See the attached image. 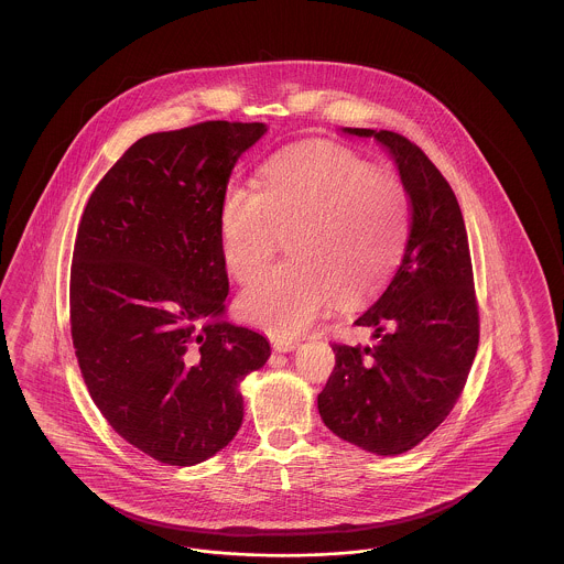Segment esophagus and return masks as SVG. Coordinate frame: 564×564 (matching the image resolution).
<instances>
[{"label":"esophagus","mask_w":564,"mask_h":564,"mask_svg":"<svg viewBox=\"0 0 564 564\" xmlns=\"http://www.w3.org/2000/svg\"><path fill=\"white\" fill-rule=\"evenodd\" d=\"M295 347H297V340H285V338L272 340V349L279 350V352H288V350H294Z\"/></svg>","instance_id":"esophagus-1"}]
</instances>
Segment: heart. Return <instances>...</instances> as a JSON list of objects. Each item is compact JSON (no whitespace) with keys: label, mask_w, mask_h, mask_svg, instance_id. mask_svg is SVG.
I'll use <instances>...</instances> for the list:
<instances>
[{"label":"heart","mask_w":564,"mask_h":564,"mask_svg":"<svg viewBox=\"0 0 564 564\" xmlns=\"http://www.w3.org/2000/svg\"><path fill=\"white\" fill-rule=\"evenodd\" d=\"M408 235L402 184L334 148L283 152L262 169L260 189L230 184L219 205L224 262L241 283L290 241L292 260L241 295L242 315L279 336L322 319L332 297L349 304L375 294L398 269Z\"/></svg>","instance_id":"1"}]
</instances>
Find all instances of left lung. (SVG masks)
<instances>
[{"label":"left lung","instance_id":"8db88e82","mask_svg":"<svg viewBox=\"0 0 564 564\" xmlns=\"http://www.w3.org/2000/svg\"><path fill=\"white\" fill-rule=\"evenodd\" d=\"M345 133L375 137L393 156L410 198V235L400 269L355 322L375 329V345H332L336 366L317 405L338 437L402 455L451 414L478 350L469 242L455 192L416 143L393 131Z\"/></svg>","mask_w":564,"mask_h":564}]
</instances>
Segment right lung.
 Here are the masks:
<instances>
[{"instance_id": "obj_1", "label": "right lung", "mask_w": 564, "mask_h": 564, "mask_svg": "<svg viewBox=\"0 0 564 564\" xmlns=\"http://www.w3.org/2000/svg\"><path fill=\"white\" fill-rule=\"evenodd\" d=\"M262 122L141 137L90 194L72 258V340L113 431L166 465L219 453L242 423V378L269 340L224 322L219 205Z\"/></svg>"}]
</instances>
